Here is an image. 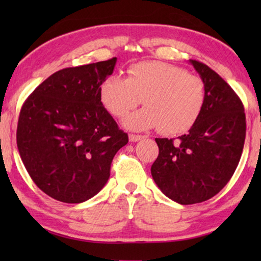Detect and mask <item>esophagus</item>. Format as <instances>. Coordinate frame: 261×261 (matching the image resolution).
I'll return each mask as SVG.
<instances>
[{"label":"esophagus","instance_id":"obj_1","mask_svg":"<svg viewBox=\"0 0 261 261\" xmlns=\"http://www.w3.org/2000/svg\"><path fill=\"white\" fill-rule=\"evenodd\" d=\"M144 135H138V134H129V141L132 142H137L141 139H144Z\"/></svg>","mask_w":261,"mask_h":261}]
</instances>
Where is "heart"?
<instances>
[{
  "mask_svg": "<svg viewBox=\"0 0 261 261\" xmlns=\"http://www.w3.org/2000/svg\"><path fill=\"white\" fill-rule=\"evenodd\" d=\"M99 99L115 117H124L139 103V109L124 120L132 130L159 128L166 135L188 130L197 121L204 105V84L196 74L163 62L130 66L127 78L112 74L99 87Z\"/></svg>",
  "mask_w": 261,
  "mask_h": 261,
  "instance_id": "heart-1",
  "label": "heart"
}]
</instances>
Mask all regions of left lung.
Masks as SVG:
<instances>
[{
  "instance_id": "8db88e82",
  "label": "left lung",
  "mask_w": 261,
  "mask_h": 261,
  "mask_svg": "<svg viewBox=\"0 0 261 261\" xmlns=\"http://www.w3.org/2000/svg\"><path fill=\"white\" fill-rule=\"evenodd\" d=\"M204 84V105L187 134L156 138L159 155L151 173L162 192L179 204L212 198L233 176L246 137L242 102L215 71L190 60Z\"/></svg>"
}]
</instances>
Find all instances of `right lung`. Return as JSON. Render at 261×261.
I'll return each instance as SVG.
<instances>
[{"instance_id":"1","label":"right lung","mask_w":261,"mask_h":261,"mask_svg":"<svg viewBox=\"0 0 261 261\" xmlns=\"http://www.w3.org/2000/svg\"><path fill=\"white\" fill-rule=\"evenodd\" d=\"M116 58L59 70L24 101L16 144L27 172L49 197L82 203L98 194L114 155L127 145L99 99Z\"/></svg>"}]
</instances>
